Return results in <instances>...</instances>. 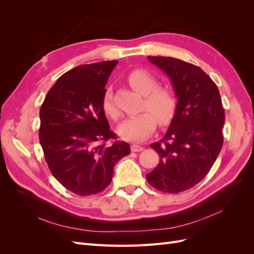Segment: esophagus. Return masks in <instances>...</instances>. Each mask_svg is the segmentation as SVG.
Instances as JSON below:
<instances>
[{"instance_id":"obj_1","label":"esophagus","mask_w":254,"mask_h":254,"mask_svg":"<svg viewBox=\"0 0 254 254\" xmlns=\"http://www.w3.org/2000/svg\"><path fill=\"white\" fill-rule=\"evenodd\" d=\"M143 147L140 145H136V144H132L131 145V151L133 152H137V151H142Z\"/></svg>"}]
</instances>
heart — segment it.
Listing matches in <instances>:
<instances>
[{
  "label": "heart",
  "mask_w": 254,
  "mask_h": 254,
  "mask_svg": "<svg viewBox=\"0 0 254 254\" xmlns=\"http://www.w3.org/2000/svg\"><path fill=\"white\" fill-rule=\"evenodd\" d=\"M128 82L135 91L144 95L142 109L145 111L132 115L118 127L119 135L126 141L139 142L155 131L157 120L161 125L170 123L177 109L174 91L167 87H157L158 81L149 72L133 70L127 76ZM103 108L111 118L117 119L120 112L114 105L111 88H107L103 96Z\"/></svg>",
  "instance_id": "b5f03b06"
}]
</instances>
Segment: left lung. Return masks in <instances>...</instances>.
Returning a JSON list of instances; mask_svg holds the SVG:
<instances>
[{"instance_id": "left-lung-1", "label": "left lung", "mask_w": 254, "mask_h": 254, "mask_svg": "<svg viewBox=\"0 0 254 254\" xmlns=\"http://www.w3.org/2000/svg\"><path fill=\"white\" fill-rule=\"evenodd\" d=\"M170 78L177 109L166 133L150 144L160 163L146 175L153 188L180 193L210 172L222 147L225 112L215 82L200 67L173 57H147Z\"/></svg>"}]
</instances>
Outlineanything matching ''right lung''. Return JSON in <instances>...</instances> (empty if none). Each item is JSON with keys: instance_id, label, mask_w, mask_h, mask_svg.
Returning <instances> with one entry per match:
<instances>
[{"instance_id": "add662e5", "label": "right lung", "mask_w": 254, "mask_h": 254, "mask_svg": "<svg viewBox=\"0 0 254 254\" xmlns=\"http://www.w3.org/2000/svg\"><path fill=\"white\" fill-rule=\"evenodd\" d=\"M119 61L78 65L48 92L40 109V144L59 183L79 196L109 186L115 163L130 153L126 142L106 145L117 135L103 108L105 86Z\"/></svg>"}]
</instances>
